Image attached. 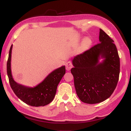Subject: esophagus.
Segmentation results:
<instances>
[{
    "instance_id": "obj_1",
    "label": "esophagus",
    "mask_w": 131,
    "mask_h": 131,
    "mask_svg": "<svg viewBox=\"0 0 131 131\" xmlns=\"http://www.w3.org/2000/svg\"><path fill=\"white\" fill-rule=\"evenodd\" d=\"M73 68V65H72V63L70 61H68V62L66 63V70L69 71L70 70V69Z\"/></svg>"
}]
</instances>
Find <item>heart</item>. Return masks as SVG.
Returning a JSON list of instances; mask_svg holds the SVG:
<instances>
[{"label": "heart", "mask_w": 131, "mask_h": 131, "mask_svg": "<svg viewBox=\"0 0 131 131\" xmlns=\"http://www.w3.org/2000/svg\"><path fill=\"white\" fill-rule=\"evenodd\" d=\"M91 43V41L88 38H86L83 41L82 43V47L83 49H86L88 47L90 46V44Z\"/></svg>", "instance_id": "heart-1"}]
</instances>
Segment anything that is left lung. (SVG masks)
<instances>
[{
	"label": "left lung",
	"mask_w": 131,
	"mask_h": 131,
	"mask_svg": "<svg viewBox=\"0 0 131 131\" xmlns=\"http://www.w3.org/2000/svg\"><path fill=\"white\" fill-rule=\"evenodd\" d=\"M100 43L72 60L71 72L79 99L94 104L110 97L117 85L120 59L114 40L100 29ZM102 58L103 60L99 62Z\"/></svg>",
	"instance_id": "obj_1"
}]
</instances>
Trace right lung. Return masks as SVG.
<instances>
[{
  "instance_id": "1",
  "label": "right lung",
  "mask_w": 131,
  "mask_h": 131,
  "mask_svg": "<svg viewBox=\"0 0 131 131\" xmlns=\"http://www.w3.org/2000/svg\"><path fill=\"white\" fill-rule=\"evenodd\" d=\"M11 46L7 63V75L14 93L21 101L32 106H44L51 102L55 96L58 83L65 74V66H62L51 72L39 84L34 87H27L17 83L11 72Z\"/></svg>"
}]
</instances>
